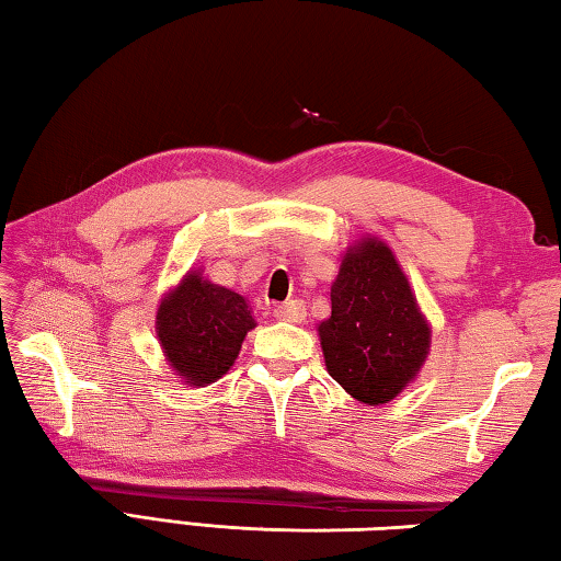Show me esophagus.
<instances>
[{"label": "esophagus", "instance_id": "esophagus-1", "mask_svg": "<svg viewBox=\"0 0 561 561\" xmlns=\"http://www.w3.org/2000/svg\"><path fill=\"white\" fill-rule=\"evenodd\" d=\"M272 314L277 317L279 321H291V324H297V321H301L304 314H307V309H304V301L289 299V301H284V304H277Z\"/></svg>", "mask_w": 561, "mask_h": 561}]
</instances>
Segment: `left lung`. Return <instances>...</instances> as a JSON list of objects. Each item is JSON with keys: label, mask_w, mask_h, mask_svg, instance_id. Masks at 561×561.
I'll list each match as a JSON object with an SVG mask.
<instances>
[{"label": "left lung", "mask_w": 561, "mask_h": 561, "mask_svg": "<svg viewBox=\"0 0 561 561\" xmlns=\"http://www.w3.org/2000/svg\"><path fill=\"white\" fill-rule=\"evenodd\" d=\"M319 339L331 378L356 401L386 403L413 381L431 329L383 242L364 240L341 262Z\"/></svg>", "instance_id": "1"}]
</instances>
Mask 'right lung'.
Wrapping results in <instances>:
<instances>
[{"label":"right lung","instance_id":"1","mask_svg":"<svg viewBox=\"0 0 561 561\" xmlns=\"http://www.w3.org/2000/svg\"><path fill=\"white\" fill-rule=\"evenodd\" d=\"M250 329L254 319L244 297L201 274H187L158 309L160 346L178 376L193 386L227 374Z\"/></svg>","mask_w":561,"mask_h":561}]
</instances>
